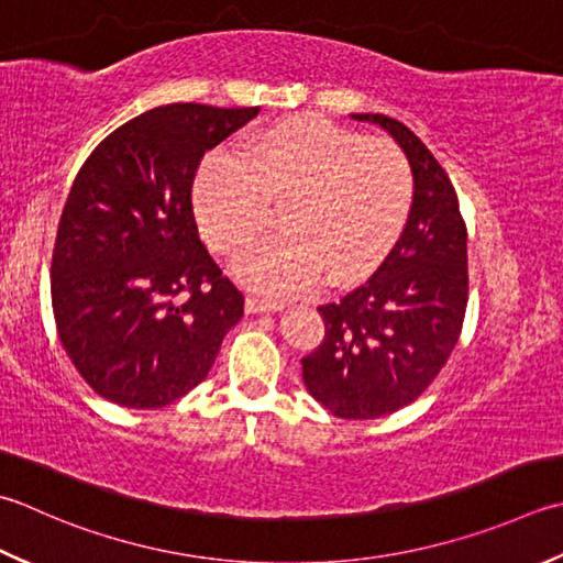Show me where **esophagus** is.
Returning <instances> with one entry per match:
<instances>
[{"label": "esophagus", "instance_id": "34e87169", "mask_svg": "<svg viewBox=\"0 0 563 563\" xmlns=\"http://www.w3.org/2000/svg\"><path fill=\"white\" fill-rule=\"evenodd\" d=\"M278 302L268 300V297H261V295H246V312L256 314V312H273L278 310Z\"/></svg>", "mask_w": 563, "mask_h": 563}]
</instances>
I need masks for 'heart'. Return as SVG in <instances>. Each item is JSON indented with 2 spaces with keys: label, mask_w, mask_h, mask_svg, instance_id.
Returning <instances> with one entry per match:
<instances>
[{
  "label": "heart",
  "mask_w": 563,
  "mask_h": 563,
  "mask_svg": "<svg viewBox=\"0 0 563 563\" xmlns=\"http://www.w3.org/2000/svg\"><path fill=\"white\" fill-rule=\"evenodd\" d=\"M207 244L239 253L283 205V234L239 258L246 283L275 295L307 290L329 273L341 283L368 271L410 214L412 168L388 141H368L322 117H295L241 141V156L212 151L195 178Z\"/></svg>",
  "instance_id": "obj_1"
}]
</instances>
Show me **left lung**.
I'll return each mask as SVG.
<instances>
[{
  "label": "left lung",
  "instance_id": "1",
  "mask_svg": "<svg viewBox=\"0 0 563 563\" xmlns=\"http://www.w3.org/2000/svg\"><path fill=\"white\" fill-rule=\"evenodd\" d=\"M351 117L400 143L415 178L412 207L378 271L317 307L324 339L302 358V378L334 417L376 420L420 398L456 346L468 302L466 222L446 170L402 121Z\"/></svg>",
  "mask_w": 563,
  "mask_h": 563
}]
</instances>
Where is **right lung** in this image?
<instances>
[{
	"label": "right lung",
	"instance_id": "obj_1",
	"mask_svg": "<svg viewBox=\"0 0 563 563\" xmlns=\"http://www.w3.org/2000/svg\"><path fill=\"white\" fill-rule=\"evenodd\" d=\"M258 107L168 104L114 129L82 163L51 261L55 329L104 400L158 410L207 378L244 295L197 234L205 151Z\"/></svg>",
	"mask_w": 563,
	"mask_h": 563
}]
</instances>
